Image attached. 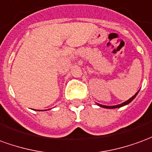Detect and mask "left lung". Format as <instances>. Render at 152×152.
<instances>
[{
  "instance_id": "8db88e82",
  "label": "left lung",
  "mask_w": 152,
  "mask_h": 152,
  "mask_svg": "<svg viewBox=\"0 0 152 152\" xmlns=\"http://www.w3.org/2000/svg\"><path fill=\"white\" fill-rule=\"evenodd\" d=\"M138 91L137 92L136 94L134 96H133L130 99H129L128 101H126V102H124V103H122V104H119V105H101V104H97V105H99V106H101V107H103V108H106V109H115V108H119V107H122V106H124V105H128L129 103H130V102L133 101V99L136 97V96L137 95V93H138Z\"/></svg>"
}]
</instances>
